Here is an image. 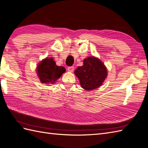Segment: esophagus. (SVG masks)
Here are the masks:
<instances>
[{"instance_id": "obj_1", "label": "esophagus", "mask_w": 148, "mask_h": 148, "mask_svg": "<svg viewBox=\"0 0 148 148\" xmlns=\"http://www.w3.org/2000/svg\"><path fill=\"white\" fill-rule=\"evenodd\" d=\"M68 71H69V72H71V73H72L73 71H74V66H69V67H68Z\"/></svg>"}]
</instances>
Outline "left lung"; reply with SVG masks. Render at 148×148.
Listing matches in <instances>:
<instances>
[{"instance_id": "obj_1", "label": "left lung", "mask_w": 148, "mask_h": 148, "mask_svg": "<svg viewBox=\"0 0 148 148\" xmlns=\"http://www.w3.org/2000/svg\"><path fill=\"white\" fill-rule=\"evenodd\" d=\"M80 85L86 90H92L100 86L107 77V69L98 58L89 57L83 60V65L75 71Z\"/></svg>"}]
</instances>
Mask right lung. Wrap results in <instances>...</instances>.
Segmentation results:
<instances>
[{
    "label": "right lung",
    "mask_w": 148,
    "mask_h": 148,
    "mask_svg": "<svg viewBox=\"0 0 148 148\" xmlns=\"http://www.w3.org/2000/svg\"><path fill=\"white\" fill-rule=\"evenodd\" d=\"M63 66L56 65L53 58H46L38 63L37 73L42 83L53 84L65 72Z\"/></svg>",
    "instance_id": "add662e5"
}]
</instances>
